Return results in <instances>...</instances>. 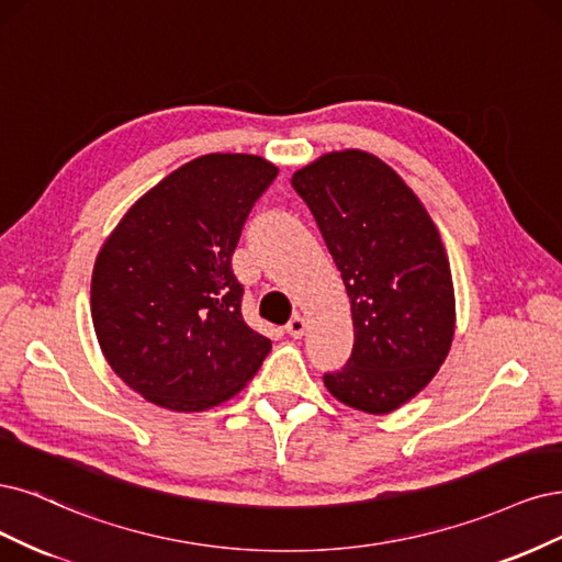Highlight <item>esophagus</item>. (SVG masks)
<instances>
[{"mask_svg": "<svg viewBox=\"0 0 562 562\" xmlns=\"http://www.w3.org/2000/svg\"><path fill=\"white\" fill-rule=\"evenodd\" d=\"M305 327H307L305 319H303L301 315H294L292 319L286 322V327H284V329H286V334L292 336V338H301V336L305 334Z\"/></svg>", "mask_w": 562, "mask_h": 562, "instance_id": "obj_1", "label": "esophagus"}]
</instances>
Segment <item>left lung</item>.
<instances>
[{"label": "left lung", "instance_id": "obj_1", "mask_svg": "<svg viewBox=\"0 0 562 562\" xmlns=\"http://www.w3.org/2000/svg\"><path fill=\"white\" fill-rule=\"evenodd\" d=\"M350 296L355 346L324 373L340 404L392 413L423 392L456 334V292L441 235L404 179L378 156L346 149L294 172Z\"/></svg>", "mask_w": 562, "mask_h": 562}]
</instances>
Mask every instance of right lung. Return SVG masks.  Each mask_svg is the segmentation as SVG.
Wrapping results in <instances>:
<instances>
[{"mask_svg":"<svg viewBox=\"0 0 562 562\" xmlns=\"http://www.w3.org/2000/svg\"><path fill=\"white\" fill-rule=\"evenodd\" d=\"M278 177L251 154L189 160L144 193L104 240L90 315L106 364L177 413L220 406L261 369L270 340L247 327L231 257Z\"/></svg>","mask_w":562,"mask_h":562,"instance_id":"obj_1","label":"right lung"}]
</instances>
